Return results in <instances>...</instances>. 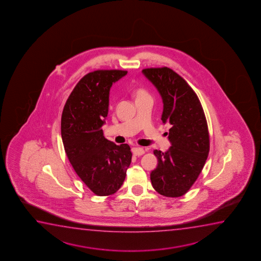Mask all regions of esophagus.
Returning <instances> with one entry per match:
<instances>
[{
    "label": "esophagus",
    "instance_id": "esophagus-1",
    "mask_svg": "<svg viewBox=\"0 0 261 261\" xmlns=\"http://www.w3.org/2000/svg\"><path fill=\"white\" fill-rule=\"evenodd\" d=\"M133 153L135 154L136 156H141L144 154V150L143 148H140V147H134L132 148Z\"/></svg>",
    "mask_w": 261,
    "mask_h": 261
}]
</instances>
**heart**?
Returning a JSON list of instances; mask_svg holds the SVG:
<instances>
[{"instance_id": "1", "label": "heart", "mask_w": 261, "mask_h": 261, "mask_svg": "<svg viewBox=\"0 0 261 261\" xmlns=\"http://www.w3.org/2000/svg\"><path fill=\"white\" fill-rule=\"evenodd\" d=\"M135 96H136V99L137 100V99H141V98L149 96V94H148L146 91L143 89V88H137V89L135 91Z\"/></svg>"}]
</instances>
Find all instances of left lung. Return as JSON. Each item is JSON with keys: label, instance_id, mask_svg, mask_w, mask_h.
<instances>
[{"label": "left lung", "instance_id": "1", "mask_svg": "<svg viewBox=\"0 0 261 261\" xmlns=\"http://www.w3.org/2000/svg\"><path fill=\"white\" fill-rule=\"evenodd\" d=\"M142 72L162 98L161 120L171 125L169 150L153 151L159 163L150 173L151 185L163 196H182L196 181L210 151L203 109L193 88L171 68H144Z\"/></svg>", "mask_w": 261, "mask_h": 261}]
</instances>
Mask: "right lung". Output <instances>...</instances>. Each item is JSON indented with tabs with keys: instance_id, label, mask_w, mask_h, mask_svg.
Wrapping results in <instances>:
<instances>
[{
	"instance_id": "1",
	"label": "right lung",
	"mask_w": 261,
	"mask_h": 261,
	"mask_svg": "<svg viewBox=\"0 0 261 261\" xmlns=\"http://www.w3.org/2000/svg\"><path fill=\"white\" fill-rule=\"evenodd\" d=\"M126 74L118 69L90 72L76 84L61 116V137L68 161L98 196L111 195L121 187L132 160L128 144H115L100 128L109 111L111 87Z\"/></svg>"
}]
</instances>
